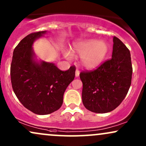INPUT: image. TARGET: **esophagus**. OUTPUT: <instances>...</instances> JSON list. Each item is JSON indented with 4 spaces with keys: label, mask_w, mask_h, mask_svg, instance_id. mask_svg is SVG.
<instances>
[{
    "label": "esophagus",
    "mask_w": 146,
    "mask_h": 146,
    "mask_svg": "<svg viewBox=\"0 0 146 146\" xmlns=\"http://www.w3.org/2000/svg\"><path fill=\"white\" fill-rule=\"evenodd\" d=\"M79 74H80V72L76 70V72H75V76H76V77H78L79 76Z\"/></svg>",
    "instance_id": "esophagus-1"
}]
</instances>
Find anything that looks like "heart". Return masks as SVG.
Segmentation results:
<instances>
[{
    "instance_id": "obj_1",
    "label": "heart",
    "mask_w": 146,
    "mask_h": 146,
    "mask_svg": "<svg viewBox=\"0 0 146 146\" xmlns=\"http://www.w3.org/2000/svg\"><path fill=\"white\" fill-rule=\"evenodd\" d=\"M107 42L96 39H89L74 44L72 52L63 51L67 59L71 60L72 55L80 56V64L84 69L92 70L102 64L109 52Z\"/></svg>"
}]
</instances>
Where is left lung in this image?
<instances>
[{
  "label": "left lung",
  "instance_id": "8db88e82",
  "mask_svg": "<svg viewBox=\"0 0 146 146\" xmlns=\"http://www.w3.org/2000/svg\"><path fill=\"white\" fill-rule=\"evenodd\" d=\"M113 42L111 59L94 71L80 74L83 105L97 113H105L117 108L131 85L133 68L129 50L117 37H113Z\"/></svg>",
  "mask_w": 146,
  "mask_h": 146
}]
</instances>
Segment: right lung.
<instances>
[{"label":"right lung","instance_id":"add662e5","mask_svg":"<svg viewBox=\"0 0 146 146\" xmlns=\"http://www.w3.org/2000/svg\"><path fill=\"white\" fill-rule=\"evenodd\" d=\"M46 31L26 36L15 48L11 64L13 92L25 107L37 115L52 113L61 107L63 94L75 76V68L61 71L52 62L37 59L33 45Z\"/></svg>","mask_w":146,"mask_h":146}]
</instances>
